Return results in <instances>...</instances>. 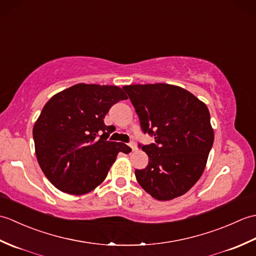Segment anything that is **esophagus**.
Segmentation results:
<instances>
[{
  "mask_svg": "<svg viewBox=\"0 0 256 256\" xmlns=\"http://www.w3.org/2000/svg\"><path fill=\"white\" fill-rule=\"evenodd\" d=\"M128 145H130V148H131L133 150H138V146H136V144H135L134 142H131Z\"/></svg>",
  "mask_w": 256,
  "mask_h": 256,
  "instance_id": "34e87169",
  "label": "esophagus"
}]
</instances>
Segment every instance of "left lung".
<instances>
[{"label":"left lung","instance_id":"1","mask_svg":"<svg viewBox=\"0 0 256 256\" xmlns=\"http://www.w3.org/2000/svg\"><path fill=\"white\" fill-rule=\"evenodd\" d=\"M144 133L148 165L135 170L152 197L167 201L186 194L199 180L214 140L208 108L192 92L167 84L124 86Z\"/></svg>","mask_w":256,"mask_h":256}]
</instances>
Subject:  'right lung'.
<instances>
[{"label": "right lung", "instance_id": "obj_1", "mask_svg": "<svg viewBox=\"0 0 256 256\" xmlns=\"http://www.w3.org/2000/svg\"><path fill=\"white\" fill-rule=\"evenodd\" d=\"M128 99L118 86L78 84L52 96L32 128L37 162L62 192L81 196L104 180L124 143L106 140L110 108Z\"/></svg>", "mask_w": 256, "mask_h": 256}]
</instances>
